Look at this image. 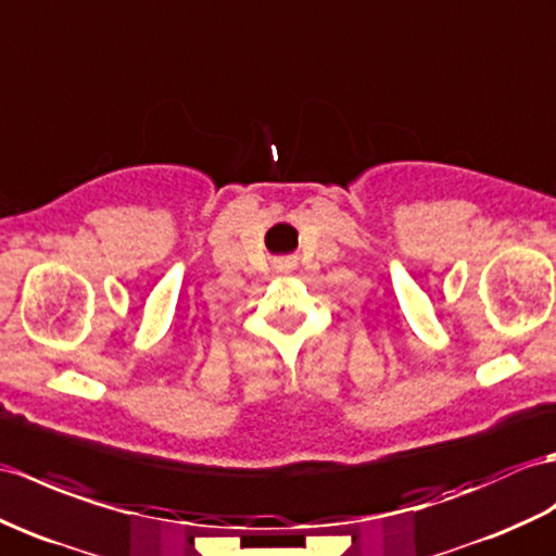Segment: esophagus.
<instances>
[{
  "label": "esophagus",
  "instance_id": "esophagus-1",
  "mask_svg": "<svg viewBox=\"0 0 556 556\" xmlns=\"http://www.w3.org/2000/svg\"><path fill=\"white\" fill-rule=\"evenodd\" d=\"M295 267V257L293 255H281L275 261V269L277 273H291V269Z\"/></svg>",
  "mask_w": 556,
  "mask_h": 556
}]
</instances>
